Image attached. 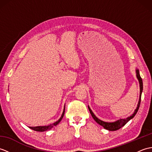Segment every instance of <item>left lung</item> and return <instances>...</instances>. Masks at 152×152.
<instances>
[{
    "label": "left lung",
    "instance_id": "1",
    "mask_svg": "<svg viewBox=\"0 0 152 152\" xmlns=\"http://www.w3.org/2000/svg\"><path fill=\"white\" fill-rule=\"evenodd\" d=\"M136 72H137V78L138 80V81H139V83H140V98H139V101H138V105H137V108H136V110H135L134 112L130 116V117H128L126 119H120L118 121H116L115 122H112V123L104 122L96 118V116L94 115V114L93 113V112L91 111V108H90L88 106L89 110L90 113H91L93 118L94 119V120L96 123H97V124H99L100 125L102 126V127L104 129H107L108 131H116V130L119 129L121 128L123 126H124L126 124H127V123L129 121L130 119L134 118V116L136 115V114L138 110V109H139L140 102H141V95H142V90H143V83H142V80L140 75L139 70L137 69Z\"/></svg>",
    "mask_w": 152,
    "mask_h": 152
}]
</instances>
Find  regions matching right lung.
<instances>
[{"instance_id": "1", "label": "right lung", "mask_w": 152, "mask_h": 152, "mask_svg": "<svg viewBox=\"0 0 152 152\" xmlns=\"http://www.w3.org/2000/svg\"><path fill=\"white\" fill-rule=\"evenodd\" d=\"M64 110H65V106H64L63 112L62 115H61V117L60 118V119H59L58 121H57L56 122L53 123V124H50V125H47V126H38V127H29V128L31 129L34 130V131H40V132H43V131H46L50 130V129H51V128H52V127H53V126H56V125H57L58 124H59V122L61 121V119H63V116H64Z\"/></svg>"}]
</instances>
